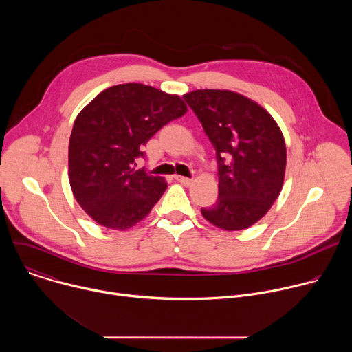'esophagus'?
Listing matches in <instances>:
<instances>
[{
  "mask_svg": "<svg viewBox=\"0 0 352 352\" xmlns=\"http://www.w3.org/2000/svg\"><path fill=\"white\" fill-rule=\"evenodd\" d=\"M175 179H177L178 182H181L182 185H185V186L190 185V184H192V181H193V179H190V178H186V177H182V175H175Z\"/></svg>",
  "mask_w": 352,
  "mask_h": 352,
  "instance_id": "1",
  "label": "esophagus"
}]
</instances>
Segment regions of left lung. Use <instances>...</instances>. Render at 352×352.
Segmentation results:
<instances>
[{
	"instance_id": "obj_1",
	"label": "left lung",
	"mask_w": 352,
	"mask_h": 352,
	"mask_svg": "<svg viewBox=\"0 0 352 352\" xmlns=\"http://www.w3.org/2000/svg\"><path fill=\"white\" fill-rule=\"evenodd\" d=\"M216 148L219 199L204 217L226 231L254 226L278 197L285 174L284 136L273 117L231 91L200 89L182 96Z\"/></svg>"
}]
</instances>
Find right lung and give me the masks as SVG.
Returning a JSON list of instances; mask_svg holds the SVG:
<instances>
[{"mask_svg": "<svg viewBox=\"0 0 352 352\" xmlns=\"http://www.w3.org/2000/svg\"><path fill=\"white\" fill-rule=\"evenodd\" d=\"M188 107L175 94L142 83L116 85L78 114L69 138V184L76 202L100 226L126 230L142 221L167 189L136 168L142 147Z\"/></svg>", "mask_w": 352, "mask_h": 352, "instance_id": "1", "label": "right lung"}]
</instances>
